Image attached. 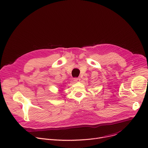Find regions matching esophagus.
<instances>
[{
	"label": "esophagus",
	"mask_w": 148,
	"mask_h": 148,
	"mask_svg": "<svg viewBox=\"0 0 148 148\" xmlns=\"http://www.w3.org/2000/svg\"><path fill=\"white\" fill-rule=\"evenodd\" d=\"M80 81V78H79L75 77V78H74V81H75V82H78V81Z\"/></svg>",
	"instance_id": "34e87169"
}]
</instances>
